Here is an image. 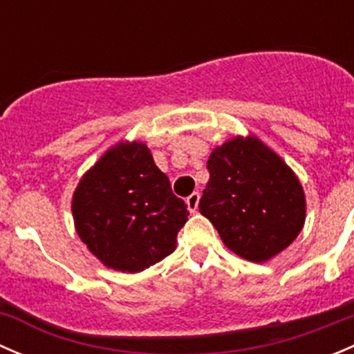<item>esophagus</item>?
<instances>
[{
	"mask_svg": "<svg viewBox=\"0 0 354 354\" xmlns=\"http://www.w3.org/2000/svg\"><path fill=\"white\" fill-rule=\"evenodd\" d=\"M198 202H200V194H198V192H194V194H192L190 197L187 198V207H188V210H190L192 214L197 212Z\"/></svg>",
	"mask_w": 354,
	"mask_h": 354,
	"instance_id": "34e87169",
	"label": "esophagus"
}]
</instances>
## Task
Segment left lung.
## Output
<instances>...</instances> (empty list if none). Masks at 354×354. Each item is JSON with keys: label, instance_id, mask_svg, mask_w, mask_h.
<instances>
[{"label": "left lung", "instance_id": "1", "mask_svg": "<svg viewBox=\"0 0 354 354\" xmlns=\"http://www.w3.org/2000/svg\"><path fill=\"white\" fill-rule=\"evenodd\" d=\"M198 209L223 243L248 262L279 255L303 230L306 198L295 171L255 135H236L207 160Z\"/></svg>", "mask_w": 354, "mask_h": 354}]
</instances>
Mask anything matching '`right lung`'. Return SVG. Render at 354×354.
Instances as JSON below:
<instances>
[{
  "label": "right lung",
  "mask_w": 354,
  "mask_h": 354,
  "mask_svg": "<svg viewBox=\"0 0 354 354\" xmlns=\"http://www.w3.org/2000/svg\"><path fill=\"white\" fill-rule=\"evenodd\" d=\"M75 231L108 269L142 272L176 248L188 221L144 142L109 147L80 178L71 197Z\"/></svg>",
  "instance_id": "add662e5"
}]
</instances>
